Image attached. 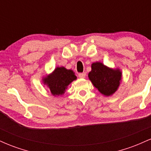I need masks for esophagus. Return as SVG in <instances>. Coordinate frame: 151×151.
<instances>
[{"mask_svg":"<svg viewBox=\"0 0 151 151\" xmlns=\"http://www.w3.org/2000/svg\"><path fill=\"white\" fill-rule=\"evenodd\" d=\"M85 77H86L85 72H83V73H79V78H85Z\"/></svg>","mask_w":151,"mask_h":151,"instance_id":"obj_1","label":"esophagus"}]
</instances>
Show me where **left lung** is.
<instances>
[{"instance_id": "left-lung-1", "label": "left lung", "mask_w": 151, "mask_h": 151, "mask_svg": "<svg viewBox=\"0 0 151 151\" xmlns=\"http://www.w3.org/2000/svg\"><path fill=\"white\" fill-rule=\"evenodd\" d=\"M90 81L104 96H109L117 91L122 73L119 69H111L96 62L91 64V71L88 74Z\"/></svg>"}]
</instances>
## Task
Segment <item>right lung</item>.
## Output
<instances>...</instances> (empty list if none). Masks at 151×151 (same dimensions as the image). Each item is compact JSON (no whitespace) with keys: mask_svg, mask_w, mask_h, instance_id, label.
I'll return each mask as SVG.
<instances>
[{"mask_svg":"<svg viewBox=\"0 0 151 151\" xmlns=\"http://www.w3.org/2000/svg\"><path fill=\"white\" fill-rule=\"evenodd\" d=\"M76 79L73 71L60 67L55 68L51 74L43 78L42 81L49 87L52 94L56 96L64 94L69 84Z\"/></svg>","mask_w":151,"mask_h":151,"instance_id":"right-lung-1","label":"right lung"}]
</instances>
